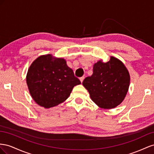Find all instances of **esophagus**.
Wrapping results in <instances>:
<instances>
[{"label": "esophagus", "mask_w": 154, "mask_h": 154, "mask_svg": "<svg viewBox=\"0 0 154 154\" xmlns=\"http://www.w3.org/2000/svg\"><path fill=\"white\" fill-rule=\"evenodd\" d=\"M84 79H85V77H80V81H81V82H82V81H83V80H84Z\"/></svg>", "instance_id": "esophagus-1"}]
</instances>
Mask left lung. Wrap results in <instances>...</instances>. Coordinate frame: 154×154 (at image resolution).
I'll use <instances>...</instances> for the list:
<instances>
[{
  "label": "left lung",
  "mask_w": 154,
  "mask_h": 154,
  "mask_svg": "<svg viewBox=\"0 0 154 154\" xmlns=\"http://www.w3.org/2000/svg\"><path fill=\"white\" fill-rule=\"evenodd\" d=\"M130 79L128 71L123 63L111 57L107 63L100 60L95 63L93 74L86 77L82 85L98 106L111 109L124 100L128 90Z\"/></svg>",
  "instance_id": "obj_1"
}]
</instances>
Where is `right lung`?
Segmentation results:
<instances>
[{
  "label": "right lung",
  "mask_w": 154,
  "mask_h": 154,
  "mask_svg": "<svg viewBox=\"0 0 154 154\" xmlns=\"http://www.w3.org/2000/svg\"><path fill=\"white\" fill-rule=\"evenodd\" d=\"M26 82L33 99L46 108L64 102L73 87L81 84L64 59H54L51 55L40 56L33 61Z\"/></svg>",
  "instance_id": "add662e5"
}]
</instances>
